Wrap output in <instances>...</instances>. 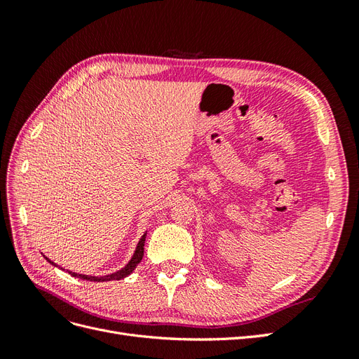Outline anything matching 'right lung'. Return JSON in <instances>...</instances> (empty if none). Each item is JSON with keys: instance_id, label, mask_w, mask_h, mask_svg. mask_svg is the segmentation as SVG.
Instances as JSON below:
<instances>
[{"instance_id": "1", "label": "right lung", "mask_w": 359, "mask_h": 359, "mask_svg": "<svg viewBox=\"0 0 359 359\" xmlns=\"http://www.w3.org/2000/svg\"><path fill=\"white\" fill-rule=\"evenodd\" d=\"M145 238H147V232L142 235V238H140L139 240V243H137V245H136V250H135V253H133V256H132V259L128 260V264L124 266V268H121L119 271H115V273H112V274H107V276H102V277H95V276H85V274H78V273H72V271H69V274L70 276H73V277H79V278H82V280H88V281H111V280H121V278H124V277H127V276H130L135 271V268L137 266V264L140 262V260H142V257H144V245H145ZM46 257V256H45ZM46 260L49 264H52V265H55L52 262L50 259H48L46 257ZM57 266V265H55Z\"/></svg>"}]
</instances>
